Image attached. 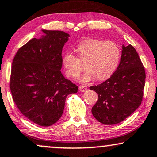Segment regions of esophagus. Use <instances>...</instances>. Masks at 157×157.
Returning <instances> with one entry per match:
<instances>
[{
    "mask_svg": "<svg viewBox=\"0 0 157 157\" xmlns=\"http://www.w3.org/2000/svg\"><path fill=\"white\" fill-rule=\"evenodd\" d=\"M79 91H81V92H85V91H87V87H85V86L81 85L79 87Z\"/></svg>",
    "mask_w": 157,
    "mask_h": 157,
    "instance_id": "1",
    "label": "esophagus"
}]
</instances>
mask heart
Returning <instances> with one entry per match:
<instances>
[{"label": "heart", "mask_w": 157, "mask_h": 157, "mask_svg": "<svg viewBox=\"0 0 157 157\" xmlns=\"http://www.w3.org/2000/svg\"><path fill=\"white\" fill-rule=\"evenodd\" d=\"M78 57L72 52H66L62 62L67 76L77 78L85 69L87 72L81 77L82 82L91 81L96 77L98 80L109 78L119 65L121 52L119 46L113 41L88 38L77 46Z\"/></svg>", "instance_id": "b5f03b06"}]
</instances>
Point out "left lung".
<instances>
[{
	"mask_svg": "<svg viewBox=\"0 0 157 157\" xmlns=\"http://www.w3.org/2000/svg\"><path fill=\"white\" fill-rule=\"evenodd\" d=\"M120 63L109 79L90 90L98 94L92 109L94 118L104 124H118L131 115L142 101L144 67L134 48L122 46Z\"/></svg>",
	"mask_w": 157,
	"mask_h": 157,
	"instance_id": "1",
	"label": "left lung"
}]
</instances>
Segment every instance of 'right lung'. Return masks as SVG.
I'll return each instance as SVG.
<instances>
[{"label":"right lung","mask_w":157,"mask_h":157,"mask_svg":"<svg viewBox=\"0 0 157 157\" xmlns=\"http://www.w3.org/2000/svg\"><path fill=\"white\" fill-rule=\"evenodd\" d=\"M19 48L13 58L10 78L13 100L20 112L42 127L61 117L68 94L78 87L61 73L62 51L70 36L59 30H45Z\"/></svg>","instance_id":"obj_1"}]
</instances>
